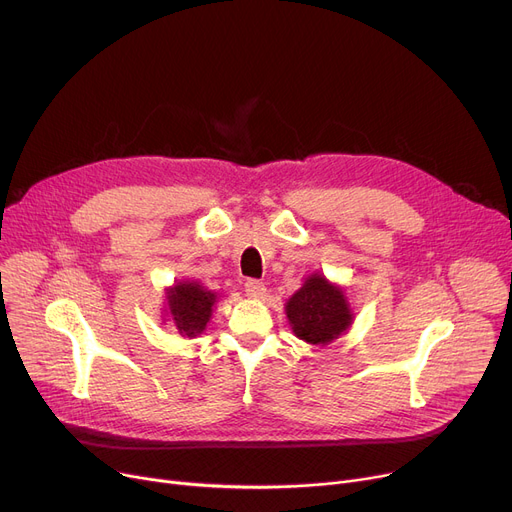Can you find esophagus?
Returning a JSON list of instances; mask_svg holds the SVG:
<instances>
[{
  "label": "esophagus",
  "instance_id": "34e87169",
  "mask_svg": "<svg viewBox=\"0 0 512 512\" xmlns=\"http://www.w3.org/2000/svg\"><path fill=\"white\" fill-rule=\"evenodd\" d=\"M245 292H247V297H251V299H261L265 294V284L261 280H247L245 282Z\"/></svg>",
  "mask_w": 512,
  "mask_h": 512
}]
</instances>
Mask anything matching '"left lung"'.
Masks as SVG:
<instances>
[{
    "mask_svg": "<svg viewBox=\"0 0 512 512\" xmlns=\"http://www.w3.org/2000/svg\"><path fill=\"white\" fill-rule=\"evenodd\" d=\"M286 317L297 338L324 346L353 324V311L344 290L326 276L311 274L286 303Z\"/></svg>",
    "mask_w": 512,
    "mask_h": 512,
    "instance_id": "1",
    "label": "left lung"
}]
</instances>
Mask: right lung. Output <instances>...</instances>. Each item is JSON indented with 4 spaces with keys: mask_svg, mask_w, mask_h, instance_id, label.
Masks as SVG:
<instances>
[{
    "mask_svg": "<svg viewBox=\"0 0 512 512\" xmlns=\"http://www.w3.org/2000/svg\"><path fill=\"white\" fill-rule=\"evenodd\" d=\"M168 313L182 336L195 338L207 326L218 294L199 282H178L168 290Z\"/></svg>",
    "mask_w": 512,
    "mask_h": 512,
    "instance_id": "add662e5",
    "label": "right lung"
}]
</instances>
